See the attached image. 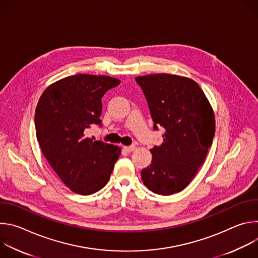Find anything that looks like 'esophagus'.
<instances>
[{"instance_id":"34e87169","label":"esophagus","mask_w":258,"mask_h":258,"mask_svg":"<svg viewBox=\"0 0 258 258\" xmlns=\"http://www.w3.org/2000/svg\"><path fill=\"white\" fill-rule=\"evenodd\" d=\"M135 149H136V146H135V145H131V146H125V147H124V150H125L126 152H128V153L133 152Z\"/></svg>"}]
</instances>
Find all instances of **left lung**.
Wrapping results in <instances>:
<instances>
[{"mask_svg":"<svg viewBox=\"0 0 258 258\" xmlns=\"http://www.w3.org/2000/svg\"><path fill=\"white\" fill-rule=\"evenodd\" d=\"M154 122L164 127L151 164L142 170L144 185L159 195L185 189L203 164L215 133L212 107L199 85L185 77L157 73L137 77Z\"/></svg>","mask_w":258,"mask_h":258,"instance_id":"obj_1","label":"left lung"}]
</instances>
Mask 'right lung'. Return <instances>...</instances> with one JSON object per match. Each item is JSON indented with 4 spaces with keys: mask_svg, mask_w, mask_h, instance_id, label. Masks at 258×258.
Returning a JSON list of instances; mask_svg holds the SVG:
<instances>
[{
    "mask_svg": "<svg viewBox=\"0 0 258 258\" xmlns=\"http://www.w3.org/2000/svg\"><path fill=\"white\" fill-rule=\"evenodd\" d=\"M120 81L76 75L50 85L35 108V132L42 152L60 179L80 195L100 191L110 178L121 149L86 136L101 126L102 97Z\"/></svg>",
    "mask_w": 258,
    "mask_h": 258,
    "instance_id": "right-lung-1",
    "label": "right lung"
}]
</instances>
